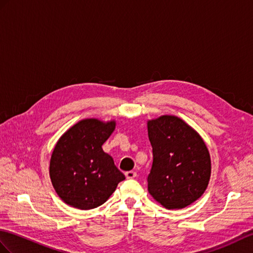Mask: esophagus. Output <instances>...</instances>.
Returning <instances> with one entry per match:
<instances>
[{
    "label": "esophagus",
    "instance_id": "esophagus-1",
    "mask_svg": "<svg viewBox=\"0 0 253 253\" xmlns=\"http://www.w3.org/2000/svg\"><path fill=\"white\" fill-rule=\"evenodd\" d=\"M126 177L127 178V179H133V178L136 177V173H135V171H133V170H128L126 173Z\"/></svg>",
    "mask_w": 253,
    "mask_h": 253
}]
</instances>
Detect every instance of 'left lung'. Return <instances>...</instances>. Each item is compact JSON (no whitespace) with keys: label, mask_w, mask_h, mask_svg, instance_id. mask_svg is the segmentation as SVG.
<instances>
[{"label":"left lung","mask_w":253,"mask_h":253,"mask_svg":"<svg viewBox=\"0 0 253 253\" xmlns=\"http://www.w3.org/2000/svg\"><path fill=\"white\" fill-rule=\"evenodd\" d=\"M153 162L148 191L166 209H181L199 200L211 173L209 151L200 134L176 116L147 123Z\"/></svg>","instance_id":"obj_1"}]
</instances>
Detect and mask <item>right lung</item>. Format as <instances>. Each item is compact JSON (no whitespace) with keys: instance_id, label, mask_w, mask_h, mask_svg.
Returning a JSON list of instances; mask_svg holds the SVG:
<instances>
[{"instance_id":"add662e5","label":"right lung","mask_w":253,"mask_h":253,"mask_svg":"<svg viewBox=\"0 0 253 253\" xmlns=\"http://www.w3.org/2000/svg\"><path fill=\"white\" fill-rule=\"evenodd\" d=\"M115 127V121L84 119L55 144L49 175L55 192L67 205L83 211L96 208L126 179L102 148Z\"/></svg>"}]
</instances>
